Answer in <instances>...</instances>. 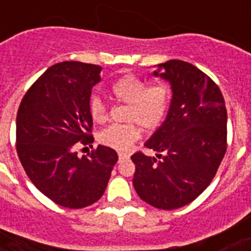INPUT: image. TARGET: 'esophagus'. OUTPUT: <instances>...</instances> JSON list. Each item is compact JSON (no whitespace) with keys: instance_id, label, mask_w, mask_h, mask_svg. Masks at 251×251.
Wrapping results in <instances>:
<instances>
[{"instance_id":"1","label":"esophagus","mask_w":251,"mask_h":251,"mask_svg":"<svg viewBox=\"0 0 251 251\" xmlns=\"http://www.w3.org/2000/svg\"><path fill=\"white\" fill-rule=\"evenodd\" d=\"M130 155L126 152H118V157H120V160H124V159H127Z\"/></svg>"}]
</instances>
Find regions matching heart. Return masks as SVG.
Listing matches in <instances>:
<instances>
[{
	"mask_svg": "<svg viewBox=\"0 0 251 251\" xmlns=\"http://www.w3.org/2000/svg\"><path fill=\"white\" fill-rule=\"evenodd\" d=\"M113 98L121 104H127L124 125H110L98 135L100 145L126 151L139 138V127L134 122L147 130L156 129L164 121L171 102V88L165 83L147 86L145 79L134 74L120 76L110 87ZM88 112L92 121L104 124L108 120V106L99 96H92L88 102Z\"/></svg>",
	"mask_w": 251,
	"mask_h": 251,
	"instance_id": "b5f03b06",
	"label": "heart"
}]
</instances>
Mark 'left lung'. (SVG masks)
Here are the masks:
<instances>
[{
	"instance_id": "1",
	"label": "left lung",
	"mask_w": 251,
	"mask_h": 251,
	"mask_svg": "<svg viewBox=\"0 0 251 251\" xmlns=\"http://www.w3.org/2000/svg\"><path fill=\"white\" fill-rule=\"evenodd\" d=\"M157 66L153 75L168 80L173 95L164 124L145 145L159 160L134 153L133 185L146 203L175 210L214 179L226 151V108L218 84L194 65L171 60Z\"/></svg>"
}]
</instances>
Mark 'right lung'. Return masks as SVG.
<instances>
[{
	"mask_svg": "<svg viewBox=\"0 0 251 251\" xmlns=\"http://www.w3.org/2000/svg\"><path fill=\"white\" fill-rule=\"evenodd\" d=\"M101 68L78 61L50 66L29 87L17 113V152L28 178L57 204L83 208L101 198L117 163L113 149L98 146L78 157V145L94 142L88 112Z\"/></svg>",
	"mask_w": 251,
	"mask_h": 251,
	"instance_id": "1",
	"label": "right lung"
}]
</instances>
